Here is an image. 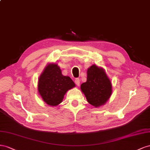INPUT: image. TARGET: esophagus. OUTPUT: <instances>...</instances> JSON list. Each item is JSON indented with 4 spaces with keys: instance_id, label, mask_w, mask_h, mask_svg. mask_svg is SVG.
<instances>
[{
    "instance_id": "esophagus-1",
    "label": "esophagus",
    "mask_w": 150,
    "mask_h": 150,
    "mask_svg": "<svg viewBox=\"0 0 150 150\" xmlns=\"http://www.w3.org/2000/svg\"><path fill=\"white\" fill-rule=\"evenodd\" d=\"M80 82V80L79 79H76L75 80V84H76V85H77V86H79Z\"/></svg>"
}]
</instances>
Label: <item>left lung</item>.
Masks as SVG:
<instances>
[{
  "mask_svg": "<svg viewBox=\"0 0 150 150\" xmlns=\"http://www.w3.org/2000/svg\"><path fill=\"white\" fill-rule=\"evenodd\" d=\"M87 102L95 108L104 105L112 94V83L104 68L92 65L87 69V82L80 85Z\"/></svg>",
  "mask_w": 150,
  "mask_h": 150,
  "instance_id": "left-lung-1",
  "label": "left lung"
}]
</instances>
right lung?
Segmentation results:
<instances>
[{
	"instance_id": "add662e5",
	"label": "right lung",
	"mask_w": 150,
	"mask_h": 150,
	"mask_svg": "<svg viewBox=\"0 0 150 150\" xmlns=\"http://www.w3.org/2000/svg\"><path fill=\"white\" fill-rule=\"evenodd\" d=\"M75 87L70 76L62 75L58 64L50 63L40 76L38 91L46 104L54 107L62 103L67 92Z\"/></svg>"
}]
</instances>
